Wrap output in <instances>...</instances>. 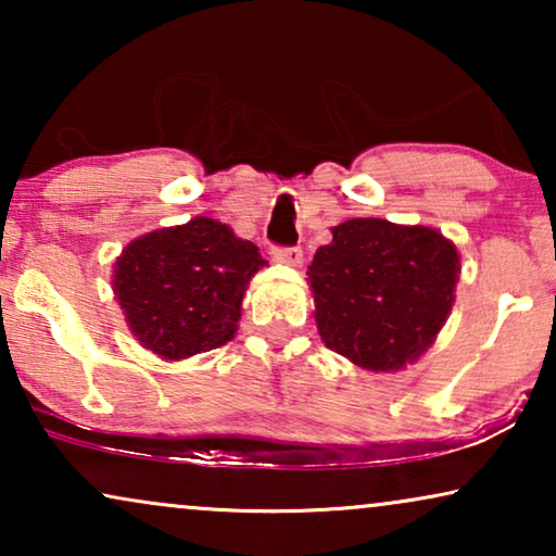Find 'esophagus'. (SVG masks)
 <instances>
[{
	"label": "esophagus",
	"instance_id": "34e87169",
	"mask_svg": "<svg viewBox=\"0 0 556 556\" xmlns=\"http://www.w3.org/2000/svg\"><path fill=\"white\" fill-rule=\"evenodd\" d=\"M270 255H273V261H276V263L293 265V268H299V265L303 263V250L301 248H273Z\"/></svg>",
	"mask_w": 556,
	"mask_h": 556
}]
</instances>
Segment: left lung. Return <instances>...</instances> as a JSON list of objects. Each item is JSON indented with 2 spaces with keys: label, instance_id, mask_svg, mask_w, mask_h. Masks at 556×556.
Wrapping results in <instances>:
<instances>
[{
  "label": "left lung",
  "instance_id": "1",
  "mask_svg": "<svg viewBox=\"0 0 556 556\" xmlns=\"http://www.w3.org/2000/svg\"><path fill=\"white\" fill-rule=\"evenodd\" d=\"M331 235L308 265L324 344L362 369H405L451 314L458 250L432 227L379 217L346 219Z\"/></svg>",
  "mask_w": 556,
  "mask_h": 556
}]
</instances>
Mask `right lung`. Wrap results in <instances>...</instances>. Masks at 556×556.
Listing matches in <instances>:
<instances>
[{"label": "right lung", "instance_id": "obj_1", "mask_svg": "<svg viewBox=\"0 0 556 556\" xmlns=\"http://www.w3.org/2000/svg\"><path fill=\"white\" fill-rule=\"evenodd\" d=\"M263 265L253 242L194 217L128 242L113 263V293L139 344L179 362L235 337L242 295Z\"/></svg>", "mask_w": 556, "mask_h": 556}]
</instances>
